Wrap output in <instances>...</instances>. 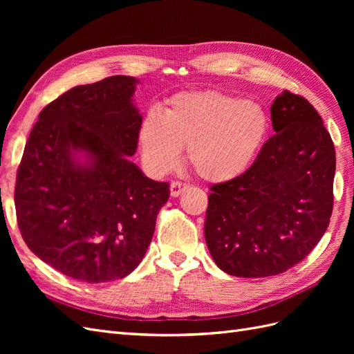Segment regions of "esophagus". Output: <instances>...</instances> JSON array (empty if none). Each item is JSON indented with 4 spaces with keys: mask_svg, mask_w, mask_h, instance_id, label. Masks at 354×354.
I'll use <instances>...</instances> for the list:
<instances>
[{
    "mask_svg": "<svg viewBox=\"0 0 354 354\" xmlns=\"http://www.w3.org/2000/svg\"><path fill=\"white\" fill-rule=\"evenodd\" d=\"M187 187H189V186H187L186 183H181V181H173V183H171V186H169L171 196H173V198L180 196Z\"/></svg>",
    "mask_w": 354,
    "mask_h": 354,
    "instance_id": "esophagus-1",
    "label": "esophagus"
}]
</instances>
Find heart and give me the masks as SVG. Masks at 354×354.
<instances>
[{
  "label": "heart",
  "instance_id": "heart-1",
  "mask_svg": "<svg viewBox=\"0 0 354 354\" xmlns=\"http://www.w3.org/2000/svg\"><path fill=\"white\" fill-rule=\"evenodd\" d=\"M269 128V115L252 100L217 90L185 93L146 116L140 149L149 168L165 173L186 147V160L196 176L223 183L250 168Z\"/></svg>",
  "mask_w": 354,
  "mask_h": 354
}]
</instances>
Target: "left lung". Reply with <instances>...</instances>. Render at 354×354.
Instances as JSON below:
<instances>
[{
	"label": "left lung",
	"instance_id": "obj_1",
	"mask_svg": "<svg viewBox=\"0 0 354 354\" xmlns=\"http://www.w3.org/2000/svg\"><path fill=\"white\" fill-rule=\"evenodd\" d=\"M273 136L239 177L211 186L205 241L223 272L266 277L308 255L329 226L335 149L301 95L283 91L272 108Z\"/></svg>",
	"mask_w": 354,
	"mask_h": 354
}]
</instances>
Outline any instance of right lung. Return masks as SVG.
Returning <instances> with one entry per match:
<instances>
[{
    "mask_svg": "<svg viewBox=\"0 0 354 354\" xmlns=\"http://www.w3.org/2000/svg\"><path fill=\"white\" fill-rule=\"evenodd\" d=\"M138 80L78 85L47 104L17 169L15 203L28 248L72 279L102 283L130 274L152 241L169 185L130 158L142 115Z\"/></svg>",
    "mask_w": 354,
    "mask_h": 354,
    "instance_id": "obj_1",
    "label": "right lung"
}]
</instances>
